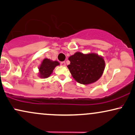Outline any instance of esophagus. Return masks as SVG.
Returning a JSON list of instances; mask_svg holds the SVG:
<instances>
[{"label":"esophagus","instance_id":"1","mask_svg":"<svg viewBox=\"0 0 135 135\" xmlns=\"http://www.w3.org/2000/svg\"><path fill=\"white\" fill-rule=\"evenodd\" d=\"M60 65L61 66H65L66 65V64H65V62H62L60 63Z\"/></svg>","mask_w":135,"mask_h":135}]
</instances>
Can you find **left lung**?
Returning <instances> with one entry per match:
<instances>
[{"instance_id":"1","label":"left lung","mask_w":135,"mask_h":135,"mask_svg":"<svg viewBox=\"0 0 135 135\" xmlns=\"http://www.w3.org/2000/svg\"><path fill=\"white\" fill-rule=\"evenodd\" d=\"M67 66L73 78L83 85L91 84L101 77L105 67L103 58L95 53L76 52L69 58Z\"/></svg>"}]
</instances>
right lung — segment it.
<instances>
[{
	"instance_id": "1",
	"label": "right lung",
	"mask_w": 135,
	"mask_h": 135,
	"mask_svg": "<svg viewBox=\"0 0 135 135\" xmlns=\"http://www.w3.org/2000/svg\"><path fill=\"white\" fill-rule=\"evenodd\" d=\"M59 65V62L57 61H52L49 59H44L38 68L39 76L42 78L49 77L52 73L54 69Z\"/></svg>"
}]
</instances>
